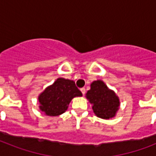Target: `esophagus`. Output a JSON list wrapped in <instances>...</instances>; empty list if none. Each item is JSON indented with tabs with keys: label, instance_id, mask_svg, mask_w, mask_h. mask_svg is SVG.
<instances>
[{
	"label": "esophagus",
	"instance_id": "esophagus-1",
	"mask_svg": "<svg viewBox=\"0 0 156 156\" xmlns=\"http://www.w3.org/2000/svg\"><path fill=\"white\" fill-rule=\"evenodd\" d=\"M81 92L83 93V95H84L86 93V89L85 88H81Z\"/></svg>",
	"mask_w": 156,
	"mask_h": 156
}]
</instances>
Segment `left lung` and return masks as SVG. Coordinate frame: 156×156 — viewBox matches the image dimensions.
I'll return each mask as SVG.
<instances>
[{
    "label": "left lung",
    "mask_w": 156,
    "mask_h": 156,
    "mask_svg": "<svg viewBox=\"0 0 156 156\" xmlns=\"http://www.w3.org/2000/svg\"><path fill=\"white\" fill-rule=\"evenodd\" d=\"M86 97L92 104L93 111L100 118H112L119 109L118 96L101 80L94 81L90 84V89L86 94Z\"/></svg>",
    "instance_id": "left-lung-1"
}]
</instances>
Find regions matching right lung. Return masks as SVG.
I'll use <instances>...</instances> for the list:
<instances>
[{
	"mask_svg": "<svg viewBox=\"0 0 156 156\" xmlns=\"http://www.w3.org/2000/svg\"><path fill=\"white\" fill-rule=\"evenodd\" d=\"M82 95L73 81L59 78L39 95L40 109L48 116H59L67 110L73 98Z\"/></svg>",
	"mask_w": 156,
	"mask_h": 156,
	"instance_id": "add662e5",
	"label": "right lung"
}]
</instances>
